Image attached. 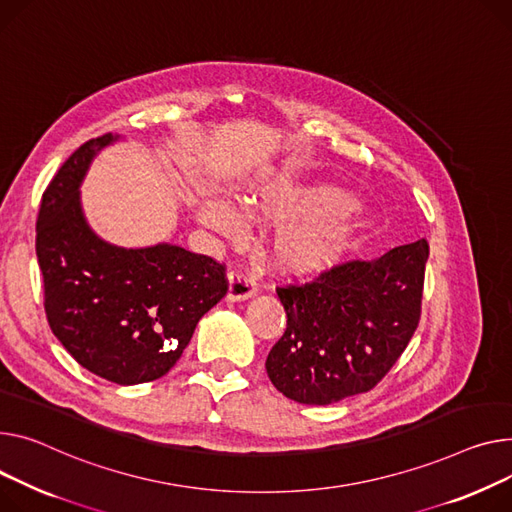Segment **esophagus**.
<instances>
[{
  "mask_svg": "<svg viewBox=\"0 0 512 512\" xmlns=\"http://www.w3.org/2000/svg\"><path fill=\"white\" fill-rule=\"evenodd\" d=\"M257 292L255 280L245 271H230L228 274V300H247Z\"/></svg>",
  "mask_w": 512,
  "mask_h": 512,
  "instance_id": "obj_1",
  "label": "esophagus"
}]
</instances>
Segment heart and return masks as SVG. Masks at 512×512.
<instances>
[{"mask_svg":"<svg viewBox=\"0 0 512 512\" xmlns=\"http://www.w3.org/2000/svg\"><path fill=\"white\" fill-rule=\"evenodd\" d=\"M243 201L253 218L282 224L274 251L284 267L298 274H315L342 261L360 232L352 195L331 185L265 175ZM199 220L224 236H238L247 224L245 214L222 197L203 201Z\"/></svg>","mask_w":512,"mask_h":512,"instance_id":"b5f03b06","label":"heart"}]
</instances>
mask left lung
Returning a JSON list of instances; mask_svg holds the SVG:
<instances>
[{
	"label": "left lung",
	"instance_id": "1",
	"mask_svg": "<svg viewBox=\"0 0 512 512\" xmlns=\"http://www.w3.org/2000/svg\"><path fill=\"white\" fill-rule=\"evenodd\" d=\"M426 259L420 238L374 261H344L311 282L278 286L288 323L265 360L274 387L306 405L377 387L420 323Z\"/></svg>",
	"mask_w": 512,
	"mask_h": 512
}]
</instances>
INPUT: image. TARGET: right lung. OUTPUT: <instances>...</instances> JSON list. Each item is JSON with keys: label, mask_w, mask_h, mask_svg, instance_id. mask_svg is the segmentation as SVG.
Returning <instances> with one entry per match:
<instances>
[{"label": "right lung", "mask_w": 512, "mask_h": 512, "mask_svg": "<svg viewBox=\"0 0 512 512\" xmlns=\"http://www.w3.org/2000/svg\"><path fill=\"white\" fill-rule=\"evenodd\" d=\"M115 140H88L57 170L41 199L37 257L47 321L63 348L100 379L138 385L175 366L228 280L208 255L177 245L121 249L90 230L78 189L94 154Z\"/></svg>", "instance_id": "add662e5"}]
</instances>
